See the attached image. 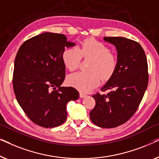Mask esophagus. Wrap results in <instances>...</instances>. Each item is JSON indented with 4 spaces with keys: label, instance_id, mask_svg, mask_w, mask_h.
<instances>
[{
    "label": "esophagus",
    "instance_id": "34e87169",
    "mask_svg": "<svg viewBox=\"0 0 159 159\" xmlns=\"http://www.w3.org/2000/svg\"><path fill=\"white\" fill-rule=\"evenodd\" d=\"M85 96H86V95L84 94V93H80V97L81 98H84Z\"/></svg>",
    "mask_w": 159,
    "mask_h": 159
}]
</instances>
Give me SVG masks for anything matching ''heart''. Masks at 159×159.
<instances>
[{"label":"heart","mask_w":159,"mask_h":159,"mask_svg":"<svg viewBox=\"0 0 159 159\" xmlns=\"http://www.w3.org/2000/svg\"><path fill=\"white\" fill-rule=\"evenodd\" d=\"M82 57L91 58L90 72L77 71L67 77V83L82 93H88L100 83L101 77L109 79L116 70L117 58L107 45L94 40L86 39L77 48H68L62 53L64 66L69 70H75L79 66Z\"/></svg>","instance_id":"1"}]
</instances>
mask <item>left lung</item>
<instances>
[{
  "label": "left lung",
  "mask_w": 159,
  "mask_h": 159,
  "mask_svg": "<svg viewBox=\"0 0 159 159\" xmlns=\"http://www.w3.org/2000/svg\"><path fill=\"white\" fill-rule=\"evenodd\" d=\"M117 51L116 70L102 87L107 94L93 95L95 106L90 113L93 123L113 128L127 121L138 109L148 83V63L138 43L123 37H104Z\"/></svg>",
  "instance_id": "left-lung-1"
}]
</instances>
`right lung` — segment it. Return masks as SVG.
<instances>
[{"instance_id": "1", "label": "right lung", "mask_w": 159, "mask_h": 159, "mask_svg": "<svg viewBox=\"0 0 159 159\" xmlns=\"http://www.w3.org/2000/svg\"><path fill=\"white\" fill-rule=\"evenodd\" d=\"M66 40L64 34L44 32L26 40L15 58L13 87L17 101L30 120L43 127L62 125L67 103L80 96L72 87H61L66 68L62 53L75 45Z\"/></svg>"}]
</instances>
